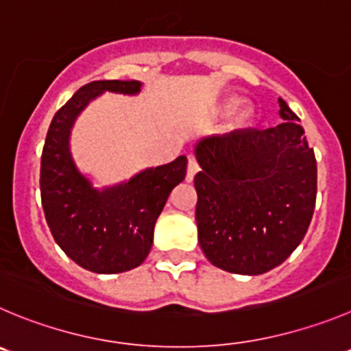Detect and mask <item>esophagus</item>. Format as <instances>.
Here are the masks:
<instances>
[{
    "label": "esophagus",
    "mask_w": 351,
    "mask_h": 351,
    "mask_svg": "<svg viewBox=\"0 0 351 351\" xmlns=\"http://www.w3.org/2000/svg\"><path fill=\"white\" fill-rule=\"evenodd\" d=\"M198 170H199V165H198V162H196V158H195V156H189V158H188V172H186V181L191 182L193 179H195V176H196V172H198Z\"/></svg>",
    "instance_id": "esophagus-1"
}]
</instances>
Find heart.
Returning <instances> with one entry per match:
<instances>
[{
    "instance_id": "b5f03b06",
    "label": "heart",
    "mask_w": 351,
    "mask_h": 351,
    "mask_svg": "<svg viewBox=\"0 0 351 351\" xmlns=\"http://www.w3.org/2000/svg\"><path fill=\"white\" fill-rule=\"evenodd\" d=\"M236 105H238V101H236V99H231V101H228L226 108H234ZM252 119H253L252 110H250V108H243L241 112H239L238 115H236L234 125H236V128H246V125H248V123L252 122Z\"/></svg>"
}]
</instances>
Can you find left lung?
<instances>
[{
	"mask_svg": "<svg viewBox=\"0 0 351 351\" xmlns=\"http://www.w3.org/2000/svg\"><path fill=\"white\" fill-rule=\"evenodd\" d=\"M282 122L196 143L198 241L210 263L258 276L305 238L317 196V162L300 119L279 98Z\"/></svg>",
	"mask_w": 351,
	"mask_h": 351,
	"instance_id": "1",
	"label": "left lung"
}]
</instances>
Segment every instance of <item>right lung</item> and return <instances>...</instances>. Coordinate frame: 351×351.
Returning a JSON list of instances; mask_svg holds the SVG:
<instances>
[{
  "label": "right lung",
  "instance_id": "right-lung-1",
  "mask_svg": "<svg viewBox=\"0 0 351 351\" xmlns=\"http://www.w3.org/2000/svg\"><path fill=\"white\" fill-rule=\"evenodd\" d=\"M105 91L138 95L139 81H93L82 86L49 123L41 156V202L53 238L66 256L96 274L141 265L170 191L186 178L188 158L146 169L129 181L96 189L70 153V131L79 113Z\"/></svg>",
  "mask_w": 351,
  "mask_h": 351
}]
</instances>
